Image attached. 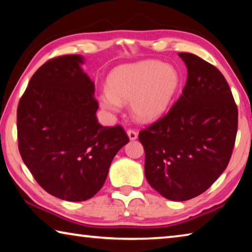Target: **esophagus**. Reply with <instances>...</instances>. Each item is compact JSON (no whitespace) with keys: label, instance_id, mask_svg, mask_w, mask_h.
I'll return each instance as SVG.
<instances>
[{"label":"esophagus","instance_id":"obj_1","mask_svg":"<svg viewBox=\"0 0 252 252\" xmlns=\"http://www.w3.org/2000/svg\"><path fill=\"white\" fill-rule=\"evenodd\" d=\"M126 133H127V135H129L130 140H135L136 138H138V133H136V131H135V130L129 129V130L126 131Z\"/></svg>","mask_w":252,"mask_h":252}]
</instances>
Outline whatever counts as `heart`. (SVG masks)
Segmentation results:
<instances>
[{
  "instance_id": "obj_1",
  "label": "heart",
  "mask_w": 252,
  "mask_h": 252,
  "mask_svg": "<svg viewBox=\"0 0 252 252\" xmlns=\"http://www.w3.org/2000/svg\"><path fill=\"white\" fill-rule=\"evenodd\" d=\"M180 84L181 76L173 65L146 60L116 67L99 101L102 108L113 112L120 110L123 102H130L131 113L136 120L151 122L167 112Z\"/></svg>"
}]
</instances>
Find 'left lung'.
Masks as SVG:
<instances>
[{
  "instance_id": "left-lung-1",
  "label": "left lung",
  "mask_w": 252,
  "mask_h": 252,
  "mask_svg": "<svg viewBox=\"0 0 252 252\" xmlns=\"http://www.w3.org/2000/svg\"><path fill=\"white\" fill-rule=\"evenodd\" d=\"M179 57L188 69L182 94L164 117L139 132V140L149 185L164 198L186 201L204 192L227 168L238 109L216 66L191 53Z\"/></svg>"
}]
</instances>
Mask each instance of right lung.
<instances>
[{"instance_id":"right-lung-1","label":"right lung","mask_w":252,"mask_h":252,"mask_svg":"<svg viewBox=\"0 0 252 252\" xmlns=\"http://www.w3.org/2000/svg\"><path fill=\"white\" fill-rule=\"evenodd\" d=\"M81 55L46 61L30 80L18 106L19 151L46 192L85 201L104 185L114 156L129 142L121 126H102L94 83Z\"/></svg>"}]
</instances>
